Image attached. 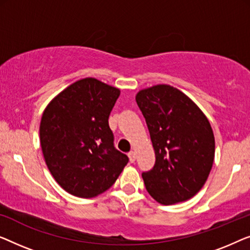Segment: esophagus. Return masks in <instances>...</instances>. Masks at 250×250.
Wrapping results in <instances>:
<instances>
[{
  "instance_id": "34e87169",
  "label": "esophagus",
  "mask_w": 250,
  "mask_h": 250,
  "mask_svg": "<svg viewBox=\"0 0 250 250\" xmlns=\"http://www.w3.org/2000/svg\"><path fill=\"white\" fill-rule=\"evenodd\" d=\"M128 156H129V160H130V162H131V163H133V162L136 161V153L135 152H130L128 154Z\"/></svg>"
}]
</instances>
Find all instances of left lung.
Instances as JSON below:
<instances>
[{
	"instance_id": "obj_1",
	"label": "left lung",
	"mask_w": 250,
	"mask_h": 250,
	"mask_svg": "<svg viewBox=\"0 0 250 250\" xmlns=\"http://www.w3.org/2000/svg\"><path fill=\"white\" fill-rule=\"evenodd\" d=\"M136 102L156 157L152 170L142 174L147 191L163 205L190 199L206 182L214 162L209 121L187 95L170 85L139 90Z\"/></svg>"
}]
</instances>
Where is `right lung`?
<instances>
[{
    "label": "right lung",
    "instance_id": "1",
    "mask_svg": "<svg viewBox=\"0 0 250 250\" xmlns=\"http://www.w3.org/2000/svg\"><path fill=\"white\" fill-rule=\"evenodd\" d=\"M120 89L95 78L61 91L43 112L41 146L55 181L69 194L93 198L112 187L128 163L114 147L108 117Z\"/></svg>",
    "mask_w": 250,
    "mask_h": 250
}]
</instances>
